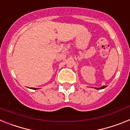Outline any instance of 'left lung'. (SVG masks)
I'll use <instances>...</instances> for the list:
<instances>
[{
    "label": "left lung",
    "mask_w": 130,
    "mask_h": 130,
    "mask_svg": "<svg viewBox=\"0 0 130 130\" xmlns=\"http://www.w3.org/2000/svg\"><path fill=\"white\" fill-rule=\"evenodd\" d=\"M106 87V86H103V87H102L101 88H97V89H103V88H105Z\"/></svg>",
    "instance_id": "1"
}]
</instances>
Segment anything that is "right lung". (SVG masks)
Here are the masks:
<instances>
[{
	"mask_svg": "<svg viewBox=\"0 0 130 130\" xmlns=\"http://www.w3.org/2000/svg\"><path fill=\"white\" fill-rule=\"evenodd\" d=\"M34 89H36V88H34Z\"/></svg>",
	"mask_w": 130,
	"mask_h": 130,
	"instance_id": "1",
	"label": "right lung"
}]
</instances>
